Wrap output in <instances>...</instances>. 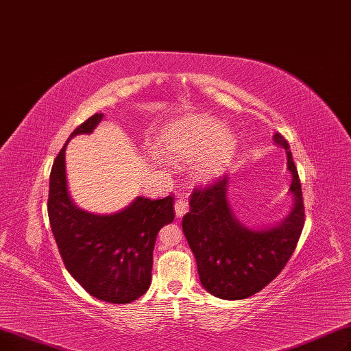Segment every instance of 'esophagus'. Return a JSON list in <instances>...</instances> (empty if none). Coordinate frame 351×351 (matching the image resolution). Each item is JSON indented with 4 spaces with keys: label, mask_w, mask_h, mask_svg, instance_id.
<instances>
[{
    "label": "esophagus",
    "mask_w": 351,
    "mask_h": 351,
    "mask_svg": "<svg viewBox=\"0 0 351 351\" xmlns=\"http://www.w3.org/2000/svg\"><path fill=\"white\" fill-rule=\"evenodd\" d=\"M174 210H176V215L177 217H182L187 211H189V202L186 197H178L177 202L174 204Z\"/></svg>",
    "instance_id": "obj_1"
}]
</instances>
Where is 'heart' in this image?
I'll list each match as a JSON object with an SVG mask.
<instances>
[{"label":"heart","instance_id":"b5f03b06","mask_svg":"<svg viewBox=\"0 0 351 351\" xmlns=\"http://www.w3.org/2000/svg\"><path fill=\"white\" fill-rule=\"evenodd\" d=\"M158 153L173 160L190 161L195 157L194 176L210 181L230 165L236 154L237 140L221 123L210 117H191L170 128L158 140Z\"/></svg>","mask_w":351,"mask_h":351}]
</instances>
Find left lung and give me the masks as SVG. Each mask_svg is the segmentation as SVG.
<instances>
[{"instance_id":"8db88e82","label":"left lung","mask_w":351,"mask_h":351,"mask_svg":"<svg viewBox=\"0 0 351 351\" xmlns=\"http://www.w3.org/2000/svg\"><path fill=\"white\" fill-rule=\"evenodd\" d=\"M286 149L293 181L294 206L281 223L253 230L237 220L227 199L228 178L223 177L190 197V211L182 217V231L197 261L199 281L213 295L243 300L263 290L290 260L304 227L302 182L287 140L274 134Z\"/></svg>"}]
</instances>
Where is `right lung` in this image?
<instances>
[{
    "mask_svg": "<svg viewBox=\"0 0 351 351\" xmlns=\"http://www.w3.org/2000/svg\"><path fill=\"white\" fill-rule=\"evenodd\" d=\"M103 114L78 125L54 160L49 174L48 219L65 269L93 297L112 304L140 298L152 285L153 250L158 231L174 220V198L137 197L114 214L78 208L69 194L65 147L78 134H91Z\"/></svg>",
    "mask_w": 351,
    "mask_h": 351,
    "instance_id": "obj_1",
    "label": "right lung"
}]
</instances>
